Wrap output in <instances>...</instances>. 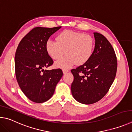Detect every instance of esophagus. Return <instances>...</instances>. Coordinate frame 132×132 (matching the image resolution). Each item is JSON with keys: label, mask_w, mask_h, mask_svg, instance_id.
I'll list each match as a JSON object with an SVG mask.
<instances>
[{"label": "esophagus", "mask_w": 132, "mask_h": 132, "mask_svg": "<svg viewBox=\"0 0 132 132\" xmlns=\"http://www.w3.org/2000/svg\"><path fill=\"white\" fill-rule=\"evenodd\" d=\"M68 72V70H62V72H63L64 74H65Z\"/></svg>", "instance_id": "34e87169"}]
</instances>
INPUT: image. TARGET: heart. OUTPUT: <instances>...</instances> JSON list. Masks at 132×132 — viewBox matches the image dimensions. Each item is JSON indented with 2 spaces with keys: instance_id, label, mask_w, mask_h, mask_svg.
I'll return each mask as SVG.
<instances>
[{
  "instance_id": "1",
  "label": "heart",
  "mask_w": 132,
  "mask_h": 132,
  "mask_svg": "<svg viewBox=\"0 0 132 132\" xmlns=\"http://www.w3.org/2000/svg\"><path fill=\"white\" fill-rule=\"evenodd\" d=\"M57 42L48 40L45 48L48 55L53 60L61 58L55 62V67L67 70L74 65H82L89 60L93 54L94 41L88 34L65 30L56 38Z\"/></svg>"
}]
</instances>
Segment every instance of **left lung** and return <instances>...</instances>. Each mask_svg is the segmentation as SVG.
<instances>
[{"mask_svg":"<svg viewBox=\"0 0 132 132\" xmlns=\"http://www.w3.org/2000/svg\"><path fill=\"white\" fill-rule=\"evenodd\" d=\"M95 46L87 61L72 69L73 81L71 92L76 100L92 104L104 97L115 79L117 60L115 51L107 38L94 32Z\"/></svg>","mask_w":132,"mask_h":132,"instance_id":"left-lung-1","label":"left lung"}]
</instances>
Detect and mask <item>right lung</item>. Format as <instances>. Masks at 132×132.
I'll return each mask as SVG.
<instances>
[{
    "label": "right lung",
    "instance_id": "1",
    "mask_svg": "<svg viewBox=\"0 0 132 132\" xmlns=\"http://www.w3.org/2000/svg\"><path fill=\"white\" fill-rule=\"evenodd\" d=\"M61 28H34L22 39L16 50V79L22 92L33 102L49 100L63 75L61 69L45 70L53 64L46 50V43Z\"/></svg>",
    "mask_w": 132,
    "mask_h": 132
}]
</instances>
